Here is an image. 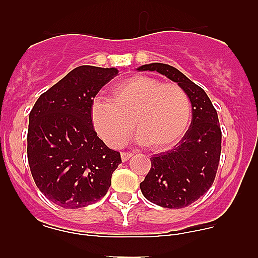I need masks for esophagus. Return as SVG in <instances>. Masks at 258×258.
Here are the masks:
<instances>
[{
  "mask_svg": "<svg viewBox=\"0 0 258 258\" xmlns=\"http://www.w3.org/2000/svg\"><path fill=\"white\" fill-rule=\"evenodd\" d=\"M132 156H133V154H132V152H121V160L122 161H127Z\"/></svg>",
  "mask_w": 258,
  "mask_h": 258,
  "instance_id": "obj_1",
  "label": "esophagus"
}]
</instances>
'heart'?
Listing matches in <instances>:
<instances>
[{
	"label": "heart",
	"instance_id": "obj_1",
	"mask_svg": "<svg viewBox=\"0 0 258 258\" xmlns=\"http://www.w3.org/2000/svg\"><path fill=\"white\" fill-rule=\"evenodd\" d=\"M90 117L109 147L121 146L134 125L138 142L163 151L177 145L187 132L191 102L177 84L136 75L116 83L111 98H94Z\"/></svg>",
	"mask_w": 258,
	"mask_h": 258
}]
</instances>
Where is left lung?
<instances>
[{
  "label": "left lung",
  "mask_w": 258,
  "mask_h": 258,
  "mask_svg": "<svg viewBox=\"0 0 258 258\" xmlns=\"http://www.w3.org/2000/svg\"><path fill=\"white\" fill-rule=\"evenodd\" d=\"M178 84L190 98L192 118L174 149L151 157V169L141 182L143 197L164 208H183L203 197L213 184L221 156L217 111L207 93L177 68L164 63L141 66Z\"/></svg>",
  "instance_id": "left-lung-1"
}]
</instances>
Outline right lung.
Segmentation results:
<instances>
[{"label": "right lung", "mask_w": 258, "mask_h": 258, "mask_svg": "<svg viewBox=\"0 0 258 258\" xmlns=\"http://www.w3.org/2000/svg\"><path fill=\"white\" fill-rule=\"evenodd\" d=\"M116 68L80 66L41 94L29 113L27 155L35 183L63 208H83L103 198L121 163L97 136L90 104Z\"/></svg>", "instance_id": "obj_1"}]
</instances>
